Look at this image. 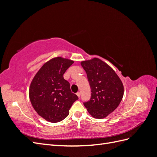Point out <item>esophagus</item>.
<instances>
[{
	"mask_svg": "<svg viewBox=\"0 0 157 157\" xmlns=\"http://www.w3.org/2000/svg\"><path fill=\"white\" fill-rule=\"evenodd\" d=\"M77 96L78 98H80V93L79 92H78L77 93Z\"/></svg>",
	"mask_w": 157,
	"mask_h": 157,
	"instance_id": "34e87169",
	"label": "esophagus"
}]
</instances>
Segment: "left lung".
<instances>
[{"label":"left lung","instance_id":"1","mask_svg":"<svg viewBox=\"0 0 157 157\" xmlns=\"http://www.w3.org/2000/svg\"><path fill=\"white\" fill-rule=\"evenodd\" d=\"M91 88V98L84 105L92 117L103 119L119 105L124 86L113 69L98 58L82 61Z\"/></svg>","mask_w":157,"mask_h":157}]
</instances>
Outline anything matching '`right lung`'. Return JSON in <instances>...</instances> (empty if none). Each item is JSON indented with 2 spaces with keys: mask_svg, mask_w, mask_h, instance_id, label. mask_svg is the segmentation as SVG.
<instances>
[{
  "mask_svg": "<svg viewBox=\"0 0 157 157\" xmlns=\"http://www.w3.org/2000/svg\"><path fill=\"white\" fill-rule=\"evenodd\" d=\"M74 61L56 57L42 66L33 77L29 90L31 105L38 115L50 122L63 121L78 98L71 92L63 74Z\"/></svg>",
  "mask_w": 157,
  "mask_h": 157,
  "instance_id": "obj_1",
  "label": "right lung"
}]
</instances>
